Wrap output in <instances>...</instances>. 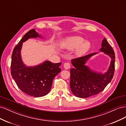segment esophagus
<instances>
[{
    "mask_svg": "<svg viewBox=\"0 0 126 126\" xmlns=\"http://www.w3.org/2000/svg\"><path fill=\"white\" fill-rule=\"evenodd\" d=\"M63 67L65 69H69L70 68V64L68 63H65L63 64Z\"/></svg>",
    "mask_w": 126,
    "mask_h": 126,
    "instance_id": "34e87169",
    "label": "esophagus"
}]
</instances>
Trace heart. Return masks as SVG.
<instances>
[{
  "instance_id": "b5f03b06",
  "label": "heart",
  "mask_w": 126,
  "mask_h": 126,
  "mask_svg": "<svg viewBox=\"0 0 126 126\" xmlns=\"http://www.w3.org/2000/svg\"><path fill=\"white\" fill-rule=\"evenodd\" d=\"M85 40L82 37L75 36L69 37L64 41L61 45L63 49H74L76 48L75 54L77 56H81L88 51L91 47V44L89 41Z\"/></svg>"
}]
</instances>
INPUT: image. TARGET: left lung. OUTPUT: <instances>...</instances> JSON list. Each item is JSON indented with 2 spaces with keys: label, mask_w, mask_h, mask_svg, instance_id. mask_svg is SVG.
Instances as JSON below:
<instances>
[{
  "label": "left lung",
  "mask_w": 126,
  "mask_h": 126,
  "mask_svg": "<svg viewBox=\"0 0 126 126\" xmlns=\"http://www.w3.org/2000/svg\"><path fill=\"white\" fill-rule=\"evenodd\" d=\"M100 51L105 52L111 59L109 69L104 74L93 71L85 65L89 58L97 52L71 59V63L75 68H71L70 71V87L72 94L76 97L85 98L97 94L104 90L111 81L115 72V55L105 38L102 41Z\"/></svg>",
  "instance_id": "8db88e82"
}]
</instances>
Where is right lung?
<instances>
[{
	"mask_svg": "<svg viewBox=\"0 0 126 126\" xmlns=\"http://www.w3.org/2000/svg\"><path fill=\"white\" fill-rule=\"evenodd\" d=\"M40 37L35 29H31L14 48L11 62V74L17 86L24 93L35 97L46 95L50 90L53 79L61 71L62 63L46 61L35 67H26L22 62L20 51L22 43L30 38Z\"/></svg>",
	"mask_w": 126,
	"mask_h": 126,
	"instance_id": "1",
	"label": "right lung"
}]
</instances>
